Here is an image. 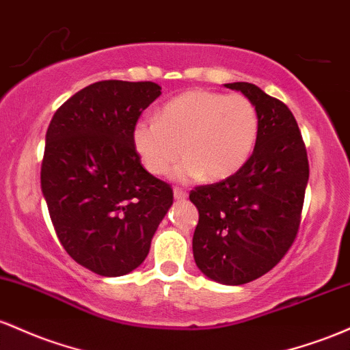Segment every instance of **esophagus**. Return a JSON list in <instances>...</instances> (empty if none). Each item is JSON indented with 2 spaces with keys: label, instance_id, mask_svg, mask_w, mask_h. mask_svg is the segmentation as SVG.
Returning a JSON list of instances; mask_svg holds the SVG:
<instances>
[{
  "label": "esophagus",
  "instance_id": "obj_1",
  "mask_svg": "<svg viewBox=\"0 0 350 350\" xmlns=\"http://www.w3.org/2000/svg\"><path fill=\"white\" fill-rule=\"evenodd\" d=\"M174 196H175V200H183V198H187V191L183 190V188H175Z\"/></svg>",
  "mask_w": 350,
  "mask_h": 350
}]
</instances>
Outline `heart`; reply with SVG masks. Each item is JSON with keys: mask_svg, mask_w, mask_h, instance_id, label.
Listing matches in <instances>:
<instances>
[{"mask_svg": "<svg viewBox=\"0 0 350 350\" xmlns=\"http://www.w3.org/2000/svg\"><path fill=\"white\" fill-rule=\"evenodd\" d=\"M258 132V109L246 96L191 89L168 100L159 119L137 120L132 142L150 174L167 175L183 150L180 176L221 180L246 163Z\"/></svg>", "mask_w": 350, "mask_h": 350, "instance_id": "obj_1", "label": "heart"}]
</instances>
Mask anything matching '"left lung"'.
<instances>
[{"label": "left lung", "instance_id": "1", "mask_svg": "<svg viewBox=\"0 0 350 350\" xmlns=\"http://www.w3.org/2000/svg\"><path fill=\"white\" fill-rule=\"evenodd\" d=\"M256 105L260 132L246 163L210 185L195 187L196 266L221 284H245L266 274L293 246L301 225L309 162L288 105L250 82L225 84Z\"/></svg>", "mask_w": 350, "mask_h": 350}]
</instances>
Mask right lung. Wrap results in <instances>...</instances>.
I'll return each mask as SVG.
<instances>
[{"mask_svg": "<svg viewBox=\"0 0 350 350\" xmlns=\"http://www.w3.org/2000/svg\"><path fill=\"white\" fill-rule=\"evenodd\" d=\"M150 81H99L81 89L51 119L41 188L54 230L81 266L122 276L140 266L174 191L148 174L132 129L160 96Z\"/></svg>", "mask_w": 350, "mask_h": 350, "instance_id": "add662e5", "label": "right lung"}]
</instances>
